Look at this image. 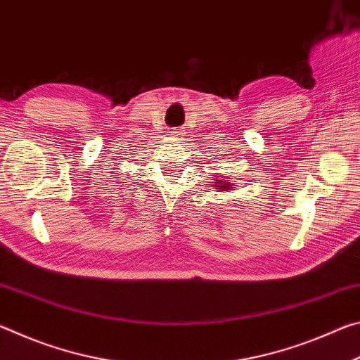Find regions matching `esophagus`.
Here are the masks:
<instances>
[{
  "instance_id": "34e87169",
  "label": "esophagus",
  "mask_w": 360,
  "mask_h": 360,
  "mask_svg": "<svg viewBox=\"0 0 360 360\" xmlns=\"http://www.w3.org/2000/svg\"><path fill=\"white\" fill-rule=\"evenodd\" d=\"M173 133H174V135H178V133H179V131H173Z\"/></svg>"
}]
</instances>
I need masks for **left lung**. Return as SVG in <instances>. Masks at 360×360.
<instances>
[{
    "instance_id": "obj_1",
    "label": "left lung",
    "mask_w": 360,
    "mask_h": 360,
    "mask_svg": "<svg viewBox=\"0 0 360 360\" xmlns=\"http://www.w3.org/2000/svg\"><path fill=\"white\" fill-rule=\"evenodd\" d=\"M211 186L216 187V188H221V191H230V188L233 187V184H231V182H229L227 178L222 179L221 176H217V178L211 182Z\"/></svg>"
}]
</instances>
